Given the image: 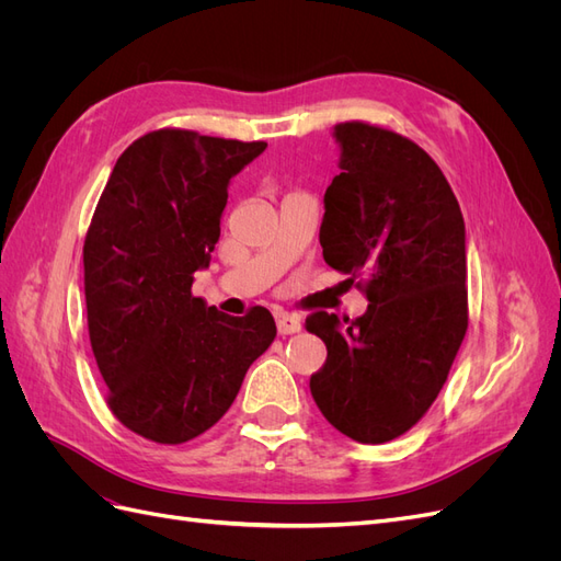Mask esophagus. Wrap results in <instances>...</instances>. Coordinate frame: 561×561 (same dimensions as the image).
Instances as JSON below:
<instances>
[{
    "label": "esophagus",
    "mask_w": 561,
    "mask_h": 561,
    "mask_svg": "<svg viewBox=\"0 0 561 561\" xmlns=\"http://www.w3.org/2000/svg\"><path fill=\"white\" fill-rule=\"evenodd\" d=\"M276 328H278V334H295V332L301 330V320L295 313L278 311L276 313Z\"/></svg>",
    "instance_id": "obj_1"
}]
</instances>
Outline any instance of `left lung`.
I'll return each mask as SVG.
<instances>
[{"label":"left lung","mask_w":561,"mask_h":561,"mask_svg":"<svg viewBox=\"0 0 561 561\" xmlns=\"http://www.w3.org/2000/svg\"><path fill=\"white\" fill-rule=\"evenodd\" d=\"M339 168L325 192V262L355 278L365 316L342 325L316 311L328 346L311 396L355 443L410 431L445 386L468 330L466 225L439 165L404 135L365 122L334 126Z\"/></svg>","instance_id":"1"}]
</instances>
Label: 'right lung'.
<instances>
[{"label": "right lung", "mask_w": 561, "mask_h": 561, "mask_svg": "<svg viewBox=\"0 0 561 561\" xmlns=\"http://www.w3.org/2000/svg\"><path fill=\"white\" fill-rule=\"evenodd\" d=\"M264 149L151 130L118 157L95 206L83 241L91 348L112 414L151 443L182 445L215 426L276 336L264 307L233 318L192 295L229 180Z\"/></svg>", "instance_id": "add662e5"}]
</instances>
